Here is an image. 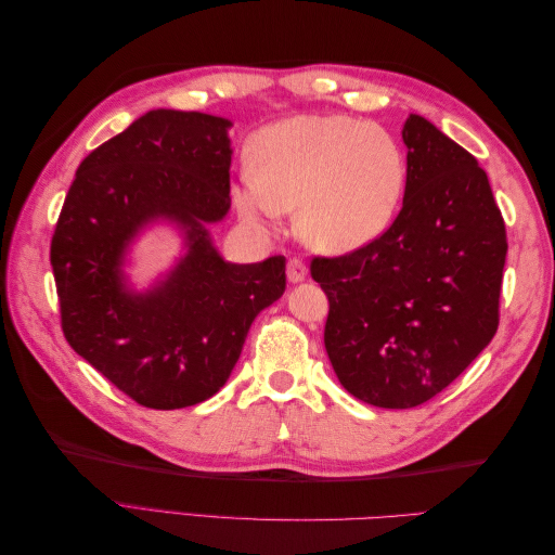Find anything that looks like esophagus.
I'll return each mask as SVG.
<instances>
[{
	"label": "esophagus",
	"instance_id": "obj_1",
	"mask_svg": "<svg viewBox=\"0 0 555 555\" xmlns=\"http://www.w3.org/2000/svg\"><path fill=\"white\" fill-rule=\"evenodd\" d=\"M306 275H308V266L300 261L298 257L287 261V278H289V282H304Z\"/></svg>",
	"mask_w": 555,
	"mask_h": 555
}]
</instances>
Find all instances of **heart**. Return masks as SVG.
<instances>
[{
    "instance_id": "1",
    "label": "heart",
    "mask_w": 555,
    "mask_h": 555,
    "mask_svg": "<svg viewBox=\"0 0 555 555\" xmlns=\"http://www.w3.org/2000/svg\"><path fill=\"white\" fill-rule=\"evenodd\" d=\"M408 159L389 131L347 115H294L259 131L236 208L251 224L296 212L310 247L345 255L396 220Z\"/></svg>"
}]
</instances>
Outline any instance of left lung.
I'll use <instances>...</instances> for the list:
<instances>
[{"label": "left lung", "mask_w": 555, "mask_h": 555, "mask_svg": "<svg viewBox=\"0 0 555 555\" xmlns=\"http://www.w3.org/2000/svg\"><path fill=\"white\" fill-rule=\"evenodd\" d=\"M402 208L379 238L312 257L328 298L324 345L345 389L375 408L424 405L491 343L507 231L465 147L410 115Z\"/></svg>", "instance_id": "left-lung-1"}]
</instances>
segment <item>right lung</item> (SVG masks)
I'll list each match as a JSON object with an SVG mask.
<instances>
[{
  "label": "right lung",
  "mask_w": 555,
  "mask_h": 555,
  "mask_svg": "<svg viewBox=\"0 0 555 555\" xmlns=\"http://www.w3.org/2000/svg\"><path fill=\"white\" fill-rule=\"evenodd\" d=\"M229 125L196 111L141 115L80 162L50 243L66 343L150 410L220 391L255 317L287 287L282 255L227 263L201 227L231 206ZM159 214L189 227L191 251L155 293L133 297L124 247Z\"/></svg>",
  "instance_id": "1"
}]
</instances>
